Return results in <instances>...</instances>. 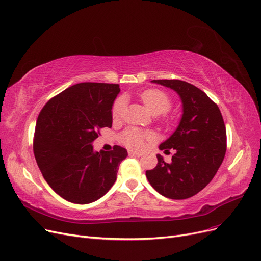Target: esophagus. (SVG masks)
<instances>
[{"label":"esophagus","mask_w":261,"mask_h":261,"mask_svg":"<svg viewBox=\"0 0 261 261\" xmlns=\"http://www.w3.org/2000/svg\"><path fill=\"white\" fill-rule=\"evenodd\" d=\"M128 154H129V155H133V156H141V155H143V153L136 152V151H133V150H129V151H128Z\"/></svg>","instance_id":"1"}]
</instances>
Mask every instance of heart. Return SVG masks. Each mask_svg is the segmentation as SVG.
Returning a JSON list of instances; mask_svg holds the SVG:
<instances>
[{
    "label": "heart",
    "mask_w": 261,
    "mask_h": 261,
    "mask_svg": "<svg viewBox=\"0 0 261 261\" xmlns=\"http://www.w3.org/2000/svg\"><path fill=\"white\" fill-rule=\"evenodd\" d=\"M141 100L148 111L153 115L165 113L171 108V99L167 93L159 89H149L141 93ZM125 110V100L118 99L115 101L112 110V116L114 120H118L123 116ZM149 135L145 132L137 128L126 129L121 136L122 143L130 149H141L145 145V140Z\"/></svg>",
    "instance_id": "heart-1"
}]
</instances>
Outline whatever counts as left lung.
<instances>
[{"mask_svg": "<svg viewBox=\"0 0 261 261\" xmlns=\"http://www.w3.org/2000/svg\"><path fill=\"white\" fill-rule=\"evenodd\" d=\"M174 90L181 102L176 129L159 146L175 150L172 162L156 154L158 164L146 172L155 191L170 199H186L199 193L216 175L226 151V129L218 106L196 86L177 80L151 81Z\"/></svg>", "mask_w": 261, "mask_h": 261, "instance_id": "1", "label": "left lung"}]
</instances>
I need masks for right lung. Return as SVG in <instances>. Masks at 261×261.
Wrapping results in <instances>:
<instances>
[{"instance_id":"right-lung-1","label":"right lung","mask_w":261,"mask_h":261,"mask_svg":"<svg viewBox=\"0 0 261 261\" xmlns=\"http://www.w3.org/2000/svg\"><path fill=\"white\" fill-rule=\"evenodd\" d=\"M120 85L81 83L62 91L41 110L34 153L39 169L62 198L86 204L105 196L116 180L127 150L94 151L102 127H112V107Z\"/></svg>"}]
</instances>
